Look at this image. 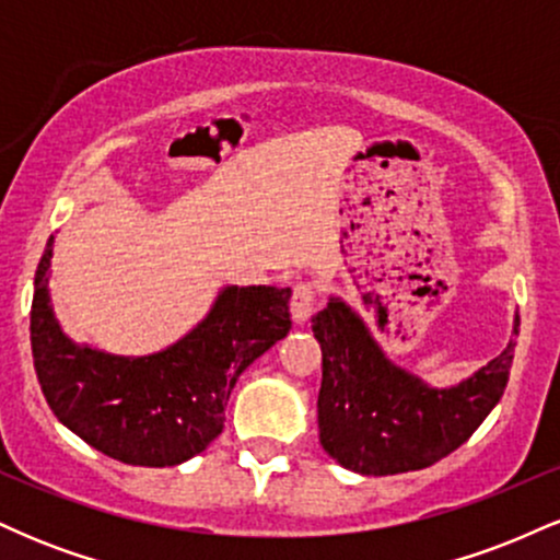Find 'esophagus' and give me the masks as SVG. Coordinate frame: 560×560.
Listing matches in <instances>:
<instances>
[{
    "mask_svg": "<svg viewBox=\"0 0 560 560\" xmlns=\"http://www.w3.org/2000/svg\"><path fill=\"white\" fill-rule=\"evenodd\" d=\"M313 307H316V289L311 284H300L294 287L292 294V320L294 324H305L307 318L313 316Z\"/></svg>",
    "mask_w": 560,
    "mask_h": 560,
    "instance_id": "34e87169",
    "label": "esophagus"
}]
</instances>
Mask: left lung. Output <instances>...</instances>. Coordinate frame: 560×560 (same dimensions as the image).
I'll return each instance as SVG.
<instances>
[{
	"label": "left lung",
	"instance_id": "left-lung-1",
	"mask_svg": "<svg viewBox=\"0 0 560 560\" xmlns=\"http://www.w3.org/2000/svg\"><path fill=\"white\" fill-rule=\"evenodd\" d=\"M313 334L324 352L320 445L363 477L419 471L464 445L503 397L516 347L508 339L471 376L434 387L392 361L361 313L337 294L313 316Z\"/></svg>",
	"mask_w": 560,
	"mask_h": 560
}]
</instances>
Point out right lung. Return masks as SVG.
<instances>
[{"label": "right lung", "mask_w": 560, "mask_h": 560, "mask_svg": "<svg viewBox=\"0 0 560 560\" xmlns=\"http://www.w3.org/2000/svg\"><path fill=\"white\" fill-rule=\"evenodd\" d=\"M52 253L49 236L31 305L38 384L62 427L128 466H178L202 453L221 434L242 371L292 329V289L226 284L182 339L150 355H113L62 331L49 294Z\"/></svg>", "instance_id": "obj_1"}]
</instances>
